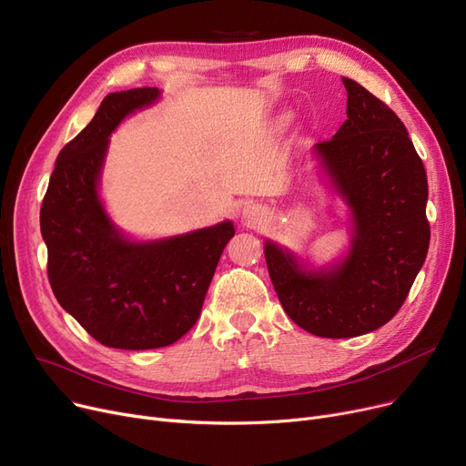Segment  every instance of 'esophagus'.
<instances>
[{
    "label": "esophagus",
    "instance_id": "obj_1",
    "mask_svg": "<svg viewBox=\"0 0 466 466\" xmlns=\"http://www.w3.org/2000/svg\"><path fill=\"white\" fill-rule=\"evenodd\" d=\"M258 216H259V210H258L256 207H247V208H245V218H248V219H258Z\"/></svg>",
    "mask_w": 466,
    "mask_h": 466
}]
</instances>
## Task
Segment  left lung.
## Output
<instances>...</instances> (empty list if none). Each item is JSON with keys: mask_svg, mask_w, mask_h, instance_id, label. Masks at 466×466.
Returning <instances> with one entry per match:
<instances>
[{"mask_svg": "<svg viewBox=\"0 0 466 466\" xmlns=\"http://www.w3.org/2000/svg\"><path fill=\"white\" fill-rule=\"evenodd\" d=\"M343 85L347 121L315 151L352 212L349 256L329 271H305L273 242L263 250L286 315L331 339L387 324L406 301L431 240L427 172L404 123L357 81L343 77Z\"/></svg>", "mask_w": 466, "mask_h": 466, "instance_id": "1", "label": "left lung"}]
</instances>
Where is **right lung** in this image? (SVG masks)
Here are the masks:
<instances>
[{"instance_id": "add662e5", "label": "right lung", "mask_w": 466, "mask_h": 466, "mask_svg": "<svg viewBox=\"0 0 466 466\" xmlns=\"http://www.w3.org/2000/svg\"><path fill=\"white\" fill-rule=\"evenodd\" d=\"M159 98L142 86L107 95L93 121L66 144L39 212L53 294L98 343L144 350L178 341L195 326L231 221L155 242H130L98 198L107 137Z\"/></svg>"}]
</instances>
